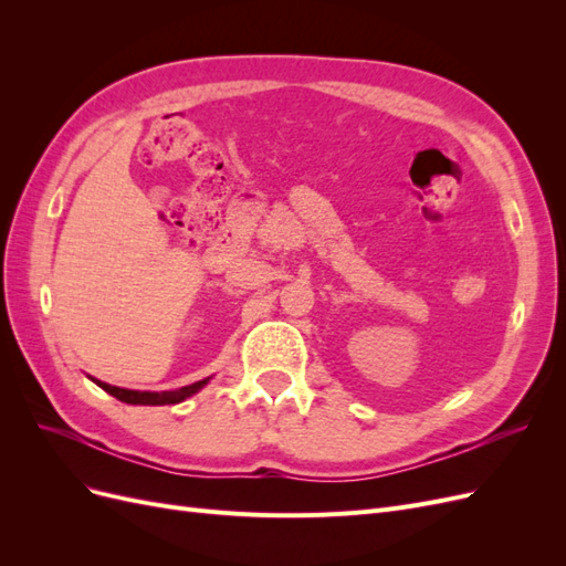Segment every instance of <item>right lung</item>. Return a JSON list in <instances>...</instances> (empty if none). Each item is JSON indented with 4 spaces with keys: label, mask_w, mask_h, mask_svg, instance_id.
Here are the masks:
<instances>
[{
    "label": "right lung",
    "mask_w": 566,
    "mask_h": 566,
    "mask_svg": "<svg viewBox=\"0 0 566 566\" xmlns=\"http://www.w3.org/2000/svg\"><path fill=\"white\" fill-rule=\"evenodd\" d=\"M94 380V378H92ZM101 389L108 391L111 397L125 401V403H134V406H165V403H179L188 397H193L196 391H200L205 385L210 382V378L205 380H198L193 385H186V387H179V389H172V391H136V389H123V387H113L108 382H101V380H94Z\"/></svg>",
    "instance_id": "obj_1"
}]
</instances>
